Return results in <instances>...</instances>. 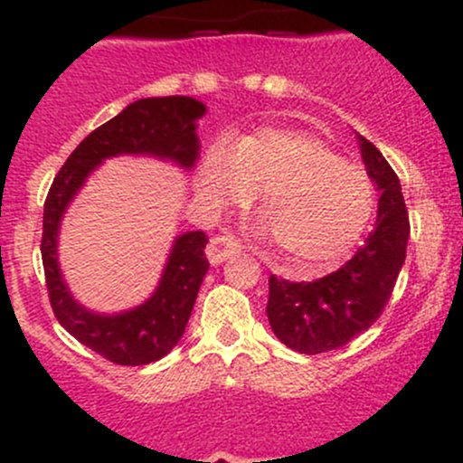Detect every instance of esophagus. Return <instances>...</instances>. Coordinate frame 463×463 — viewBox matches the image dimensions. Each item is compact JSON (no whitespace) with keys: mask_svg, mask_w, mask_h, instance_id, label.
Listing matches in <instances>:
<instances>
[{"mask_svg":"<svg viewBox=\"0 0 463 463\" xmlns=\"http://www.w3.org/2000/svg\"><path fill=\"white\" fill-rule=\"evenodd\" d=\"M240 244H237L235 240H232L231 235H217L210 240L208 249H205V258L213 266L222 264V261L235 258V255H240Z\"/></svg>","mask_w":463,"mask_h":463,"instance_id":"obj_1","label":"esophagus"}]
</instances>
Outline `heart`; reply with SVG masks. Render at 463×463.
Wrapping results in <instances>:
<instances>
[{"label":"heart","instance_id":"b5f03b06","mask_svg":"<svg viewBox=\"0 0 463 463\" xmlns=\"http://www.w3.org/2000/svg\"><path fill=\"white\" fill-rule=\"evenodd\" d=\"M199 193L213 208L260 197L264 232L287 264L320 269L343 258L365 232L376 205L374 181L302 129L261 128L213 149L199 170Z\"/></svg>","mask_w":463,"mask_h":463}]
</instances>
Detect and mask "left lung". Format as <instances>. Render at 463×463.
Masks as SVG:
<instances>
[{
	"instance_id": "left-lung-1",
	"label": "left lung",
	"mask_w": 463,
	"mask_h": 463,
	"mask_svg": "<svg viewBox=\"0 0 463 463\" xmlns=\"http://www.w3.org/2000/svg\"><path fill=\"white\" fill-rule=\"evenodd\" d=\"M363 163L378 194L376 223L365 244L338 270L314 282L269 278L270 329L300 354L338 349L378 320L408 250L410 222L399 176L376 145L356 134Z\"/></svg>"
}]
</instances>
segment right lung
I'll return each instance as SVG.
<instances>
[{"instance_id":"obj_1","label":"right lung","mask_w":463,"mask_h":463,"mask_svg":"<svg viewBox=\"0 0 463 463\" xmlns=\"http://www.w3.org/2000/svg\"><path fill=\"white\" fill-rule=\"evenodd\" d=\"M205 105L190 96L141 98L78 145L53 179L44 202L42 261L53 314L60 325L116 365H147L172 352L184 335L208 270L202 231L175 237L152 296L134 309L98 314L73 298L58 261L60 226L89 176L114 156H152L190 172L199 158L197 120Z\"/></svg>"}]
</instances>
